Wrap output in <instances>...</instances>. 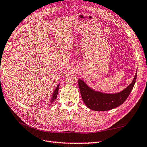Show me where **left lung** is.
Listing matches in <instances>:
<instances>
[{"label": "left lung", "mask_w": 147, "mask_h": 147, "mask_svg": "<svg viewBox=\"0 0 147 147\" xmlns=\"http://www.w3.org/2000/svg\"><path fill=\"white\" fill-rule=\"evenodd\" d=\"M136 76L137 71L128 87L119 92L114 94L104 93L94 90L82 80L79 79L78 84L84 102L89 109L97 111H105L116 108L121 105L128 98L134 87Z\"/></svg>", "instance_id": "8db88e82"}]
</instances>
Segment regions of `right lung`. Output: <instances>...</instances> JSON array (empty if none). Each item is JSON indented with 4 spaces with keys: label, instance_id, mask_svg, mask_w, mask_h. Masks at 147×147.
I'll use <instances>...</instances> for the list:
<instances>
[{
    "label": "right lung",
    "instance_id": "1",
    "mask_svg": "<svg viewBox=\"0 0 147 147\" xmlns=\"http://www.w3.org/2000/svg\"><path fill=\"white\" fill-rule=\"evenodd\" d=\"M59 86H60V84H58L57 85V87L55 88V90L53 91V94H52V97H51V100H50V102H51V103L53 102L55 100V99H57V94H58V90H59Z\"/></svg>",
    "mask_w": 147,
    "mask_h": 147
}]
</instances>
